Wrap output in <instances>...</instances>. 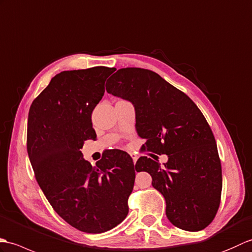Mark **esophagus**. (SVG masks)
I'll return each mask as SVG.
<instances>
[{
    "label": "esophagus",
    "instance_id": "obj_1",
    "mask_svg": "<svg viewBox=\"0 0 252 252\" xmlns=\"http://www.w3.org/2000/svg\"><path fill=\"white\" fill-rule=\"evenodd\" d=\"M131 155V158H132V160H133V164L136 163L137 161V159H138V156L135 154V153H132V154H130Z\"/></svg>",
    "mask_w": 252,
    "mask_h": 252
}]
</instances>
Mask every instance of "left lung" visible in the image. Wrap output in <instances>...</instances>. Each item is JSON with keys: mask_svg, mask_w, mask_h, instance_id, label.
Wrapping results in <instances>:
<instances>
[{"mask_svg": "<svg viewBox=\"0 0 252 252\" xmlns=\"http://www.w3.org/2000/svg\"><path fill=\"white\" fill-rule=\"evenodd\" d=\"M107 92L129 100L136 129L145 139L141 150L168 155L165 167L148 156L136 169L152 176V186L166 199V216L181 230H204L214 221L222 191L221 161L214 133L193 100L155 72L117 70Z\"/></svg>", "mask_w": 252, "mask_h": 252, "instance_id": "1", "label": "left lung"}]
</instances>
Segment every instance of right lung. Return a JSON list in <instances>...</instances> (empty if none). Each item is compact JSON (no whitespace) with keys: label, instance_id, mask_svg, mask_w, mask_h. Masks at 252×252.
<instances>
[{"label":"right lung","instance_id":"1","mask_svg":"<svg viewBox=\"0 0 252 252\" xmlns=\"http://www.w3.org/2000/svg\"><path fill=\"white\" fill-rule=\"evenodd\" d=\"M114 68L63 71L33 100L27 151L38 186L54 210L71 226L103 233L125 219L136 169L130 155L109 150L94 167L81 149L94 140L92 113Z\"/></svg>","mask_w":252,"mask_h":252}]
</instances>
